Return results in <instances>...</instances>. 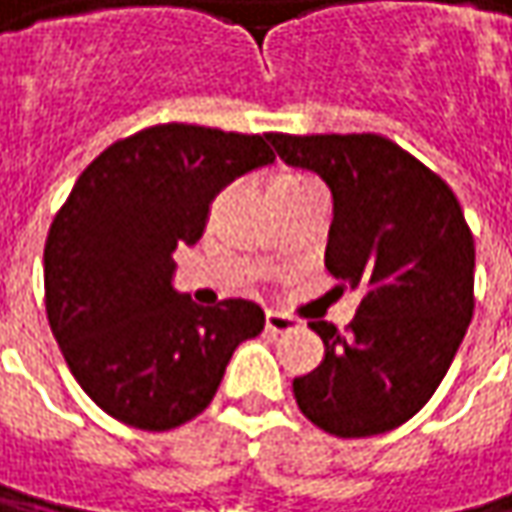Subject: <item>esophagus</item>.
Returning <instances> with one entry per match:
<instances>
[{
    "instance_id": "34e87169",
    "label": "esophagus",
    "mask_w": 512,
    "mask_h": 512,
    "mask_svg": "<svg viewBox=\"0 0 512 512\" xmlns=\"http://www.w3.org/2000/svg\"><path fill=\"white\" fill-rule=\"evenodd\" d=\"M265 329L274 332V335H282V332H294L297 329V320L288 317V314H279V311H268L265 314Z\"/></svg>"
}]
</instances>
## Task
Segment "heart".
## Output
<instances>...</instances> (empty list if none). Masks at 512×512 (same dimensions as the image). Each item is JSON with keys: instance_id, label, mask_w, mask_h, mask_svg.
<instances>
[{"instance_id": "obj_1", "label": "heart", "mask_w": 512, "mask_h": 512, "mask_svg": "<svg viewBox=\"0 0 512 512\" xmlns=\"http://www.w3.org/2000/svg\"><path fill=\"white\" fill-rule=\"evenodd\" d=\"M306 183H314V180H311V177H306V174L282 171V174H276L274 180H271V195H276V192H285V189H297V186H306Z\"/></svg>"}]
</instances>
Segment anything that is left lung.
<instances>
[{
  "mask_svg": "<svg viewBox=\"0 0 512 512\" xmlns=\"http://www.w3.org/2000/svg\"><path fill=\"white\" fill-rule=\"evenodd\" d=\"M268 139L332 189L326 268L361 291L344 332L309 323L326 358L294 379V399L332 437L393 431L434 396L472 320V230L446 180L379 133Z\"/></svg>",
  "mask_w": 512,
  "mask_h": 512,
  "instance_id": "1",
  "label": "left lung"
}]
</instances>
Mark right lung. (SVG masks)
<instances>
[{
	"label": "right lung",
	"instance_id": "add662e5",
	"mask_svg": "<svg viewBox=\"0 0 512 512\" xmlns=\"http://www.w3.org/2000/svg\"><path fill=\"white\" fill-rule=\"evenodd\" d=\"M268 163L259 133L154 125L101 151L57 209L43 253L49 326L113 420L142 431L195 420L233 349L265 329L256 303L195 306L171 274L174 250L203 236L215 192Z\"/></svg>",
	"mask_w": 512,
	"mask_h": 512
}]
</instances>
